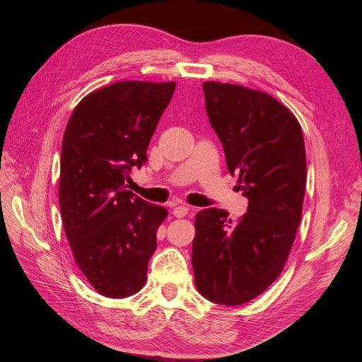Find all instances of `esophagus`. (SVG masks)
<instances>
[{
    "mask_svg": "<svg viewBox=\"0 0 362 362\" xmlns=\"http://www.w3.org/2000/svg\"><path fill=\"white\" fill-rule=\"evenodd\" d=\"M187 213H189V206H185V205H178V206L173 208V216L178 217V218L187 216Z\"/></svg>",
    "mask_w": 362,
    "mask_h": 362,
    "instance_id": "34e87169",
    "label": "esophagus"
}]
</instances>
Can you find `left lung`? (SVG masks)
I'll list each match as a JSON object with an SVG mask.
<instances>
[{"instance_id": "1", "label": "left lung", "mask_w": 362, "mask_h": 362, "mask_svg": "<svg viewBox=\"0 0 362 362\" xmlns=\"http://www.w3.org/2000/svg\"><path fill=\"white\" fill-rule=\"evenodd\" d=\"M202 87L228 170L249 205L237 223L217 208L196 214L192 264L205 299L234 306L266 291L286 266L302 217L305 144L298 119L273 96L229 83Z\"/></svg>"}]
</instances>
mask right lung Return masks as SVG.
Returning <instances> with one entry per match:
<instances>
[{
	"instance_id": "obj_1",
	"label": "right lung",
	"mask_w": 362,
	"mask_h": 362,
	"mask_svg": "<svg viewBox=\"0 0 362 362\" xmlns=\"http://www.w3.org/2000/svg\"><path fill=\"white\" fill-rule=\"evenodd\" d=\"M173 81H119L98 89L74 108L62 144L59 204L75 262L105 298L141 290L157 229L168 210L127 190L131 168L146 149Z\"/></svg>"
}]
</instances>
